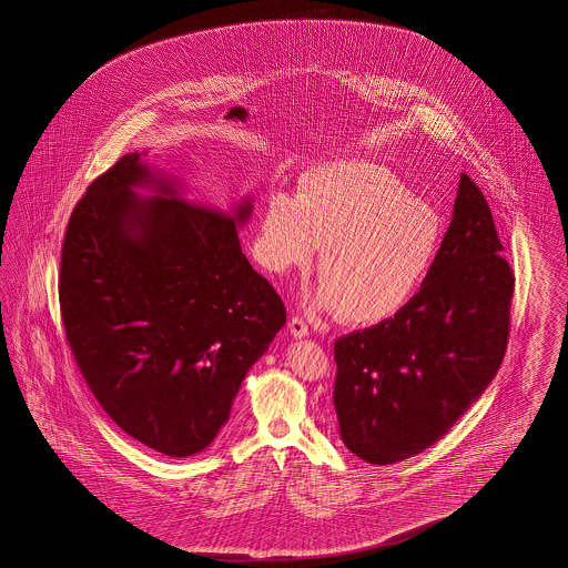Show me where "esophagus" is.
I'll list each match as a JSON object with an SVG mask.
<instances>
[{"label": "esophagus", "mask_w": 568, "mask_h": 568, "mask_svg": "<svg viewBox=\"0 0 568 568\" xmlns=\"http://www.w3.org/2000/svg\"><path fill=\"white\" fill-rule=\"evenodd\" d=\"M290 333L293 334L295 338H305V336L310 334V328H307V324H305L304 320L291 318Z\"/></svg>", "instance_id": "obj_1"}]
</instances>
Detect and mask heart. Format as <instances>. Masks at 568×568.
Segmentation results:
<instances>
[{
    "mask_svg": "<svg viewBox=\"0 0 568 568\" xmlns=\"http://www.w3.org/2000/svg\"><path fill=\"white\" fill-rule=\"evenodd\" d=\"M445 237L442 213L392 170L343 160L305 174L300 194L277 191L264 207L256 252L277 275L305 268L320 246L314 312L353 324L398 314L429 277Z\"/></svg>",
    "mask_w": 568,
    "mask_h": 568,
    "instance_id": "heart-1",
    "label": "heart"
}]
</instances>
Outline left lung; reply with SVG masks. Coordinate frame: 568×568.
I'll list each match as a JSON object with an SVG mask.
<instances>
[{
  "label": "left lung",
  "mask_w": 568,
  "mask_h": 568,
  "mask_svg": "<svg viewBox=\"0 0 568 568\" xmlns=\"http://www.w3.org/2000/svg\"><path fill=\"white\" fill-rule=\"evenodd\" d=\"M485 194L462 174L429 277L408 304L334 343L341 439L387 466L439 442L497 375L509 336L511 266Z\"/></svg>",
  "instance_id": "left-lung-1"
}]
</instances>
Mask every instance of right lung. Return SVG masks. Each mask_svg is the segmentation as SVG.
I'll list each match as a JSON object with an SVG mask.
<instances>
[{"label": "right lung", "mask_w": 568, "mask_h": 568, "mask_svg": "<svg viewBox=\"0 0 568 568\" xmlns=\"http://www.w3.org/2000/svg\"><path fill=\"white\" fill-rule=\"evenodd\" d=\"M143 155H123L73 209L59 304L106 415L155 452L189 457L227 423L287 314L240 246L250 194L225 213L196 205Z\"/></svg>", "instance_id": "obj_1"}]
</instances>
